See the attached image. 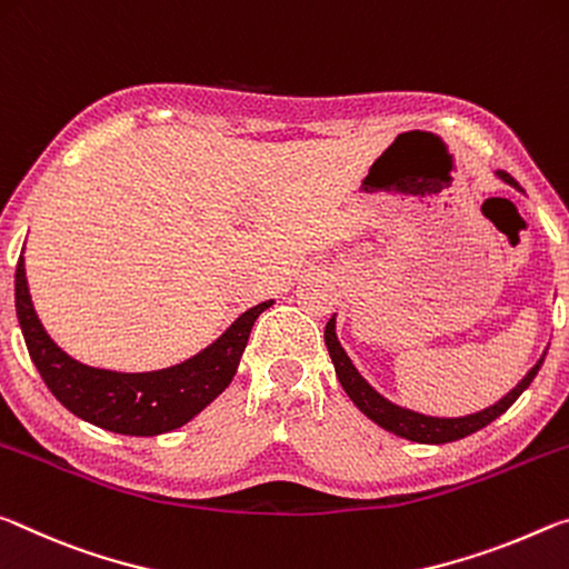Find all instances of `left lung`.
Instances as JSON below:
<instances>
[{"mask_svg":"<svg viewBox=\"0 0 569 569\" xmlns=\"http://www.w3.org/2000/svg\"><path fill=\"white\" fill-rule=\"evenodd\" d=\"M495 173H497V179H501L505 183L515 186L517 191H521L519 183L511 179L509 173H505V171H495ZM325 346H328V352L332 358L335 372H338V380H340L342 390H346L352 403L360 408V413H366L372 423L386 428V431L400 436V439L416 441V443L459 441V439H463V436H471V433H477L479 428L489 426L491 421H495V418L505 413L507 408L515 403V400L521 393H525L529 383L535 380L537 370L542 368L545 356H547V350H545L542 358H539L535 366L527 370V376L521 378L519 383L511 388L505 398H499L497 403H491L489 408H483V411L469 413V416L446 418V416H426V413L411 411V408H403V406L393 403V400H388L386 396H380L378 390L360 376V370L352 366V360L348 358L346 348L340 346L338 332H335V315L330 318V322L325 325Z\"/></svg>","mask_w":569,"mask_h":569,"instance_id":"obj_1","label":"left lung"}]
</instances>
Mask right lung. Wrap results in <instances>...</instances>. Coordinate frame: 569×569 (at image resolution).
I'll return each mask as SVG.
<instances>
[{
	"label": "right lung",
	"mask_w": 569,
	"mask_h": 569,
	"mask_svg": "<svg viewBox=\"0 0 569 569\" xmlns=\"http://www.w3.org/2000/svg\"><path fill=\"white\" fill-rule=\"evenodd\" d=\"M14 305L34 368L70 413L113 433L158 436L189 423L213 398L223 393V388L237 376L251 325L274 300L259 302L239 315L227 332L193 358L148 372L92 368L70 358L37 318L27 284L24 257L17 262Z\"/></svg>",
	"instance_id": "obj_1"
}]
</instances>
